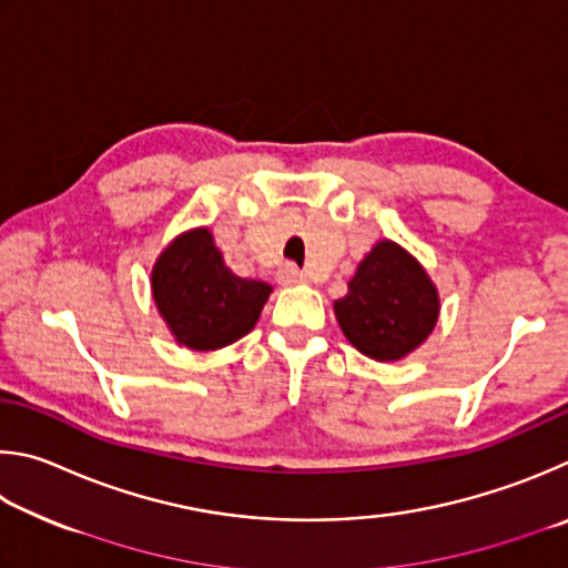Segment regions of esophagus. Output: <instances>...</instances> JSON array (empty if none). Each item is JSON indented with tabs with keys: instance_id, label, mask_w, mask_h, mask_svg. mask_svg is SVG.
Instances as JSON below:
<instances>
[{
	"instance_id": "34e87169",
	"label": "esophagus",
	"mask_w": 568,
	"mask_h": 568,
	"mask_svg": "<svg viewBox=\"0 0 568 568\" xmlns=\"http://www.w3.org/2000/svg\"><path fill=\"white\" fill-rule=\"evenodd\" d=\"M278 282L282 284H302L304 282V272H300L294 264H284L282 268H278Z\"/></svg>"
}]
</instances>
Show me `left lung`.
<instances>
[{
	"instance_id": "left-lung-1",
	"label": "left lung",
	"mask_w": 568,
	"mask_h": 568,
	"mask_svg": "<svg viewBox=\"0 0 568 568\" xmlns=\"http://www.w3.org/2000/svg\"><path fill=\"white\" fill-rule=\"evenodd\" d=\"M346 339L376 362H396L432 334L439 296L416 258L379 242L356 268L349 294L334 304Z\"/></svg>"
}]
</instances>
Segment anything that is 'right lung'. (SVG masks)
<instances>
[{"mask_svg":"<svg viewBox=\"0 0 568 568\" xmlns=\"http://www.w3.org/2000/svg\"><path fill=\"white\" fill-rule=\"evenodd\" d=\"M152 292L179 344L214 352L254 329L272 286L229 272L209 229H196L159 256Z\"/></svg>","mask_w":568,"mask_h":568,"instance_id":"obj_1","label":"right lung"}]
</instances>
